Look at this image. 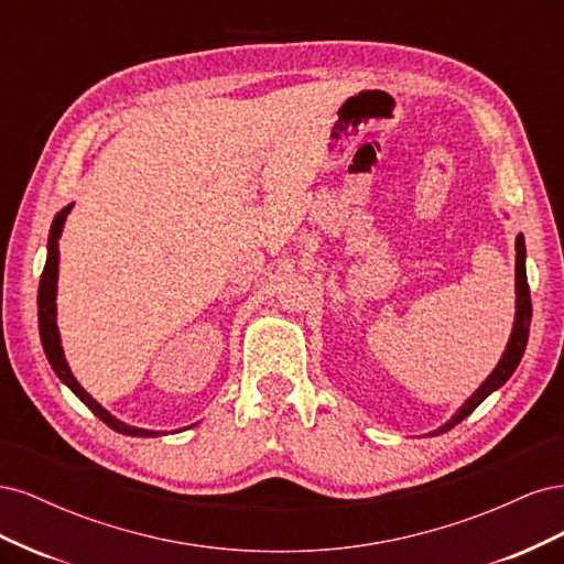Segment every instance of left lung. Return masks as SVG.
<instances>
[{
    "label": "left lung",
    "mask_w": 564,
    "mask_h": 564,
    "mask_svg": "<svg viewBox=\"0 0 564 564\" xmlns=\"http://www.w3.org/2000/svg\"><path fill=\"white\" fill-rule=\"evenodd\" d=\"M524 237L518 235L516 240V322H513V332H510L508 338V346L501 355L499 365L494 367V371L489 377L482 381V386L477 388L473 395L456 409V414L445 423L440 425L437 431H433L431 435H442L452 431L456 423L464 421L466 416H470L475 412V406L480 404L485 398H489L494 390H499L510 377H513V371L518 369L524 348H527V338H529V322H532V299H529V284H527V270H524Z\"/></svg>",
    "instance_id": "obj_1"
}]
</instances>
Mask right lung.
<instances>
[{
  "label": "right lung",
  "instance_id": "right-lung-1",
  "mask_svg": "<svg viewBox=\"0 0 564 564\" xmlns=\"http://www.w3.org/2000/svg\"><path fill=\"white\" fill-rule=\"evenodd\" d=\"M73 204H67V207H63L54 224H51V230H48V245H46V265H44V272H42V280H40V294H37V319H40V338H42V348L46 352V360L51 365V369L56 371V377L70 388L75 395L87 404L91 412L108 423L112 431L122 433V435H131V437H158L160 433L158 431H145V429H135V425H129L124 421L115 419L108 409L100 406L87 390H84L77 379L73 377L70 367H67V360L63 355V346H61V334H58V324H56V289H58V240H61V232H63V226H65V218L67 214H70Z\"/></svg>",
  "mask_w": 564,
  "mask_h": 564
}]
</instances>
